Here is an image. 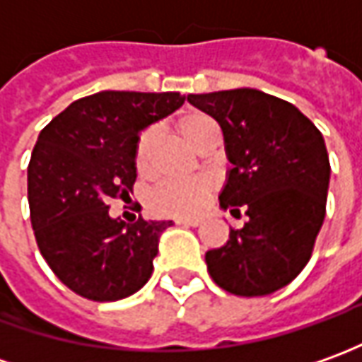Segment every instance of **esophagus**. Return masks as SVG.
<instances>
[{
	"label": "esophagus",
	"instance_id": "34e87169",
	"mask_svg": "<svg viewBox=\"0 0 362 362\" xmlns=\"http://www.w3.org/2000/svg\"><path fill=\"white\" fill-rule=\"evenodd\" d=\"M177 225H183V227H199L203 221L201 219H177Z\"/></svg>",
	"mask_w": 362,
	"mask_h": 362
}]
</instances>
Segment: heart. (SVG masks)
<instances>
[{
    "label": "heart",
    "mask_w": 362,
    "mask_h": 362,
    "mask_svg": "<svg viewBox=\"0 0 362 362\" xmlns=\"http://www.w3.org/2000/svg\"><path fill=\"white\" fill-rule=\"evenodd\" d=\"M175 127L195 149H201L213 137L221 135L217 121L201 111H189L185 115H181L175 121ZM155 139H157V127H145L135 141L133 163H135L137 173L141 175L149 171ZM211 193H213V181L205 175L167 179L153 191L149 205L159 215L193 217L205 207Z\"/></svg>",
    "instance_id": "obj_1"
}]
</instances>
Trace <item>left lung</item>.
<instances>
[{"instance_id":"obj_1","label":"left lung","mask_w":362,"mask_h":362,"mask_svg":"<svg viewBox=\"0 0 362 362\" xmlns=\"http://www.w3.org/2000/svg\"><path fill=\"white\" fill-rule=\"evenodd\" d=\"M215 119L233 163L219 203L249 221L205 253L211 279L231 295L287 287L311 259L321 231L331 165L321 131L295 105L259 89L187 95Z\"/></svg>"}]
</instances>
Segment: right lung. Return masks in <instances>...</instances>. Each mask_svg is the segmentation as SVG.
<instances>
[{
    "mask_svg": "<svg viewBox=\"0 0 362 362\" xmlns=\"http://www.w3.org/2000/svg\"><path fill=\"white\" fill-rule=\"evenodd\" d=\"M183 101L177 91H101L74 101L41 129L28 167L31 227L55 277L79 297L125 299L151 277L171 221L113 219L109 201L133 193L139 131Z\"/></svg>",
    "mask_w": 362,
    "mask_h": 362,
    "instance_id": "1",
    "label": "right lung"
}]
</instances>
